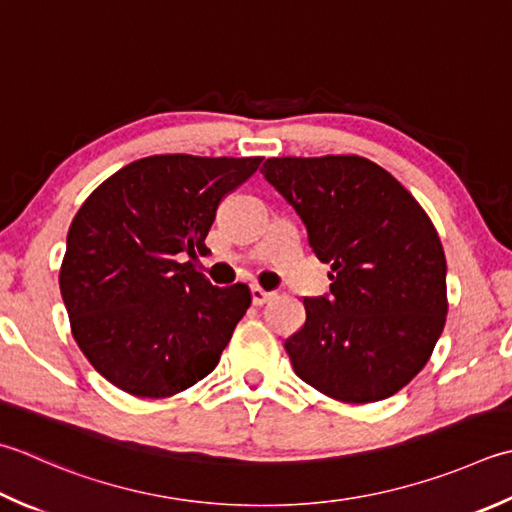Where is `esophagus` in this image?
I'll use <instances>...</instances> for the list:
<instances>
[{
  "instance_id": "1",
  "label": "esophagus",
  "mask_w": 512,
  "mask_h": 512,
  "mask_svg": "<svg viewBox=\"0 0 512 512\" xmlns=\"http://www.w3.org/2000/svg\"><path fill=\"white\" fill-rule=\"evenodd\" d=\"M275 293H270V290H264L262 286H250V297H253V304L255 306H262L266 304L270 297H273Z\"/></svg>"
}]
</instances>
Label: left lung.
I'll return each mask as SVG.
<instances>
[{
    "label": "left lung",
    "mask_w": 512,
    "mask_h": 512,
    "mask_svg": "<svg viewBox=\"0 0 512 512\" xmlns=\"http://www.w3.org/2000/svg\"><path fill=\"white\" fill-rule=\"evenodd\" d=\"M262 175L297 210L330 293L304 297L286 339L295 373L346 404L402 390L433 355L448 313L439 235L397 179L359 155L270 157Z\"/></svg>",
    "instance_id": "obj_1"
}]
</instances>
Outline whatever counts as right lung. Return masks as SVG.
<instances>
[{
  "mask_svg": "<svg viewBox=\"0 0 512 512\" xmlns=\"http://www.w3.org/2000/svg\"><path fill=\"white\" fill-rule=\"evenodd\" d=\"M259 164L262 157H144L77 210L59 290L77 346L124 393L177 395L217 366L250 290L213 286L179 255L206 248L219 202Z\"/></svg>",
  "mask_w": 512,
  "mask_h": 512,
  "instance_id": "obj_1",
  "label": "right lung"
}]
</instances>
